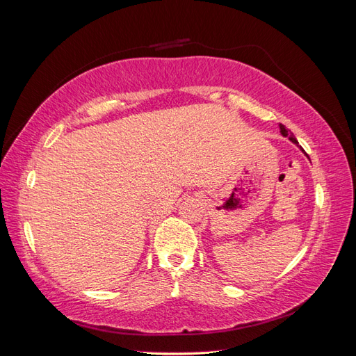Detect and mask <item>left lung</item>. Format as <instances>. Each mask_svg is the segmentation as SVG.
Wrapping results in <instances>:
<instances>
[{
  "label": "left lung",
  "mask_w": 356,
  "mask_h": 356,
  "mask_svg": "<svg viewBox=\"0 0 356 356\" xmlns=\"http://www.w3.org/2000/svg\"><path fill=\"white\" fill-rule=\"evenodd\" d=\"M279 129H281V134H282L284 136H286L291 143H294L296 145H298V141H297V139H296V136H294L293 134H289V132H288V129H286L284 124H279ZM298 147H300V145H298ZM300 148H301V147H300ZM301 152L305 153V149L301 148Z\"/></svg>",
  "instance_id": "left-lung-1"
}]
</instances>
